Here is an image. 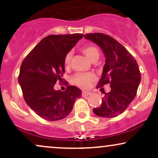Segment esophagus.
Wrapping results in <instances>:
<instances>
[{"mask_svg": "<svg viewBox=\"0 0 158 158\" xmlns=\"http://www.w3.org/2000/svg\"><path fill=\"white\" fill-rule=\"evenodd\" d=\"M91 94V92L90 91H85V90H84V91L82 92V96L83 97H86V96H89Z\"/></svg>", "mask_w": 158, "mask_h": 158, "instance_id": "esophagus-1", "label": "esophagus"}]
</instances>
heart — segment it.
<instances>
[{
  "label": "heart",
  "instance_id": "b5f03b06",
  "mask_svg": "<svg viewBox=\"0 0 158 158\" xmlns=\"http://www.w3.org/2000/svg\"><path fill=\"white\" fill-rule=\"evenodd\" d=\"M81 51L85 56L88 57V59L91 61H97L99 57V52L97 47L94 45H87L84 48H81ZM72 54L71 52H68L64 58V65L65 66H69L71 60ZM95 79L94 75L92 74H77L73 77V82L78 86L81 87V88H86L90 85L94 79Z\"/></svg>",
  "mask_w": 158,
  "mask_h": 158
}]
</instances>
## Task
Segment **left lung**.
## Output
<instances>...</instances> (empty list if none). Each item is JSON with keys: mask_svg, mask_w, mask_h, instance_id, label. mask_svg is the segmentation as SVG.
<instances>
[{"mask_svg": "<svg viewBox=\"0 0 158 158\" xmlns=\"http://www.w3.org/2000/svg\"><path fill=\"white\" fill-rule=\"evenodd\" d=\"M102 49L106 63L97 87L110 83V91L102 98L101 106L94 108L98 117L113 118L124 112L135 99L141 81L138 64L122 44L110 36L95 32L85 35Z\"/></svg>", "mask_w": 158, "mask_h": 158, "instance_id": "1", "label": "left lung"}]
</instances>
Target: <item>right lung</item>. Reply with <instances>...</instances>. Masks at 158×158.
I'll use <instances>...</instances> for the list:
<instances>
[{
	"mask_svg": "<svg viewBox=\"0 0 158 158\" xmlns=\"http://www.w3.org/2000/svg\"><path fill=\"white\" fill-rule=\"evenodd\" d=\"M83 34L50 35L45 37L23 59L19 83L27 106L41 118L60 120L71 112L81 91L70 85L66 90H56L57 80L64 73V58Z\"/></svg>",
	"mask_w": 158,
	"mask_h": 158,
	"instance_id": "1",
	"label": "right lung"
}]
</instances>
